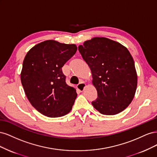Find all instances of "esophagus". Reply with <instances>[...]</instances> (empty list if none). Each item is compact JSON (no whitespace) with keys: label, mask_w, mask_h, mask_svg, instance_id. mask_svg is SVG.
<instances>
[{"label":"esophagus","mask_w":157,"mask_h":157,"mask_svg":"<svg viewBox=\"0 0 157 157\" xmlns=\"http://www.w3.org/2000/svg\"><path fill=\"white\" fill-rule=\"evenodd\" d=\"M86 84H85L84 82H80V83H79L78 85H77V89L79 90L80 92H82L83 90H84V88L86 87Z\"/></svg>","instance_id":"1"}]
</instances>
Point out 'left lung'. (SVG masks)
Masks as SVG:
<instances>
[{"mask_svg": "<svg viewBox=\"0 0 157 157\" xmlns=\"http://www.w3.org/2000/svg\"><path fill=\"white\" fill-rule=\"evenodd\" d=\"M88 65L98 98L92 102L101 114L114 115L124 111L134 98L137 75L125 46L105 37H94L78 46Z\"/></svg>", "mask_w": 157, "mask_h": 157, "instance_id": "obj_1", "label": "left lung"}]
</instances>
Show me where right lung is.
Masks as SVG:
<instances>
[{
    "instance_id": "obj_1",
    "label": "right lung",
    "mask_w": 157,
    "mask_h": 157,
    "mask_svg": "<svg viewBox=\"0 0 157 157\" xmlns=\"http://www.w3.org/2000/svg\"><path fill=\"white\" fill-rule=\"evenodd\" d=\"M77 50L75 44L48 40L27 52L23 62L21 81L33 107L48 117L69 113L77 96L76 90L66 84L62 68Z\"/></svg>"
}]
</instances>
